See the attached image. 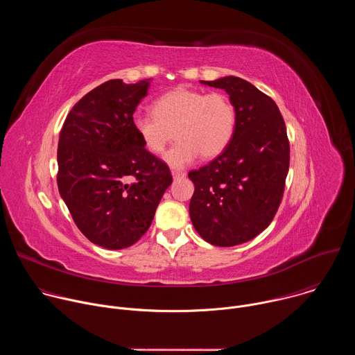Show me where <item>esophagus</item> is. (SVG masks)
<instances>
[{
  "label": "esophagus",
  "mask_w": 355,
  "mask_h": 355,
  "mask_svg": "<svg viewBox=\"0 0 355 355\" xmlns=\"http://www.w3.org/2000/svg\"><path fill=\"white\" fill-rule=\"evenodd\" d=\"M187 174L184 171H173V177L174 180H178V178H184Z\"/></svg>",
  "instance_id": "obj_1"
}]
</instances>
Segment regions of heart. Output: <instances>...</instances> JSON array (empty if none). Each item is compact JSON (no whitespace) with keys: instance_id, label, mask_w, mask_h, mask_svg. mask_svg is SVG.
I'll use <instances>...</instances> for the list:
<instances>
[{"instance_id":"1","label":"heart","mask_w":355,"mask_h":355,"mask_svg":"<svg viewBox=\"0 0 355 355\" xmlns=\"http://www.w3.org/2000/svg\"><path fill=\"white\" fill-rule=\"evenodd\" d=\"M151 114L135 115L132 126L148 153L159 156L174 139L166 162L173 168L192 164L199 155L214 159L222 155L236 130V110L227 95L185 87L160 95Z\"/></svg>"}]
</instances>
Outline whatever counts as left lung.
Here are the masks:
<instances>
[{"label": "left lung", "instance_id": "8db88e82", "mask_svg": "<svg viewBox=\"0 0 355 355\" xmlns=\"http://www.w3.org/2000/svg\"><path fill=\"white\" fill-rule=\"evenodd\" d=\"M230 95L236 130L222 155L192 170L189 216L205 241L232 247L260 234L272 222L289 170V140L271 96L229 76L202 81Z\"/></svg>", "mask_w": 355, "mask_h": 355}]
</instances>
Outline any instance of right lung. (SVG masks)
I'll return each mask as SVG.
<instances>
[{
	"instance_id": "right-lung-1",
	"label": "right lung",
	"mask_w": 355,
	"mask_h": 355,
	"mask_svg": "<svg viewBox=\"0 0 355 355\" xmlns=\"http://www.w3.org/2000/svg\"><path fill=\"white\" fill-rule=\"evenodd\" d=\"M148 81L110 80L85 94L59 135L58 187L80 232L94 244L121 250L150 227L168 166L148 153L132 126Z\"/></svg>"
}]
</instances>
